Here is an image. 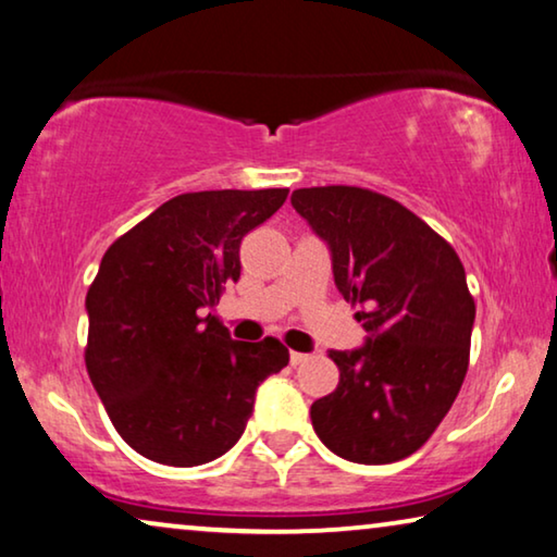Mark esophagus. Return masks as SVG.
Wrapping results in <instances>:
<instances>
[{
	"label": "esophagus",
	"mask_w": 557,
	"mask_h": 557,
	"mask_svg": "<svg viewBox=\"0 0 557 557\" xmlns=\"http://www.w3.org/2000/svg\"><path fill=\"white\" fill-rule=\"evenodd\" d=\"M290 366H301V363H306L308 361V356L306 354H298V350H290Z\"/></svg>",
	"instance_id": "obj_1"
}]
</instances>
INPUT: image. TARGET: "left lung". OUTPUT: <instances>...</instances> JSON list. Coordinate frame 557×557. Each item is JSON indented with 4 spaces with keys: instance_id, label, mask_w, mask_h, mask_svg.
Returning <instances> with one entry per match:
<instances>
[{
    "instance_id": "1",
    "label": "left lung",
    "mask_w": 557,
    "mask_h": 557,
    "mask_svg": "<svg viewBox=\"0 0 557 557\" xmlns=\"http://www.w3.org/2000/svg\"><path fill=\"white\" fill-rule=\"evenodd\" d=\"M294 209L331 246L333 278L368 344L331 350L338 386L311 406L313 431L336 456L396 463L431 438L463 386L475 301L446 238L391 196L311 186Z\"/></svg>"
}]
</instances>
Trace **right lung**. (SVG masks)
Instances as JSON below:
<instances>
[{"label": "right lung", "mask_w": 557, "mask_h": 557, "mask_svg": "<svg viewBox=\"0 0 557 557\" xmlns=\"http://www.w3.org/2000/svg\"><path fill=\"white\" fill-rule=\"evenodd\" d=\"M286 196L178 194L101 259L84 363L116 433L153 463L191 468L224 456L249 423L256 388L288 363L278 338L234 341L216 315H201L242 276L244 236Z\"/></svg>", "instance_id": "right-lung-1"}]
</instances>
